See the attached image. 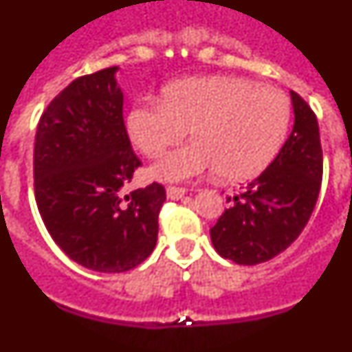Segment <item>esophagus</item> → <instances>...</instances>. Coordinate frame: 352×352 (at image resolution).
<instances>
[{
    "mask_svg": "<svg viewBox=\"0 0 352 352\" xmlns=\"http://www.w3.org/2000/svg\"><path fill=\"white\" fill-rule=\"evenodd\" d=\"M166 192L169 199H182L183 195L186 194V190L183 188V186H167Z\"/></svg>",
    "mask_w": 352,
    "mask_h": 352,
    "instance_id": "esophagus-1",
    "label": "esophagus"
}]
</instances>
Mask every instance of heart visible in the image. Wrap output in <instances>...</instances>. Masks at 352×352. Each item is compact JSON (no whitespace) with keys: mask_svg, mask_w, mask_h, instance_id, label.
Wrapping results in <instances>:
<instances>
[{"mask_svg":"<svg viewBox=\"0 0 352 352\" xmlns=\"http://www.w3.org/2000/svg\"><path fill=\"white\" fill-rule=\"evenodd\" d=\"M291 100L282 89L241 77H204L176 82L164 100L142 98L130 109L126 129L133 146L157 157L190 129L194 141L162 155L151 176L194 179L217 169L226 182L263 173L287 135Z\"/></svg>","mask_w":352,"mask_h":352,"instance_id":"obj_1","label":"heart"}]
</instances>
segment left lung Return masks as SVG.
Wrapping results in <instances>:
<instances>
[{"instance_id":"1","label":"left lung","mask_w":352,"mask_h":352,"mask_svg":"<svg viewBox=\"0 0 352 352\" xmlns=\"http://www.w3.org/2000/svg\"><path fill=\"white\" fill-rule=\"evenodd\" d=\"M294 126L285 144L210 229L214 250L236 264L254 266L284 252L301 234L319 197L322 148L317 118L291 91Z\"/></svg>"}]
</instances>
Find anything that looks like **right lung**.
I'll use <instances>...</instances> for the list:
<instances>
[{"instance_id": "add662e5", "label": "right lung", "mask_w": 352, "mask_h": 352, "mask_svg": "<svg viewBox=\"0 0 352 352\" xmlns=\"http://www.w3.org/2000/svg\"><path fill=\"white\" fill-rule=\"evenodd\" d=\"M118 67L77 77L36 126L35 199L56 245L100 273L135 268L153 252L166 188L153 182L121 195L141 160L123 121Z\"/></svg>"}]
</instances>
